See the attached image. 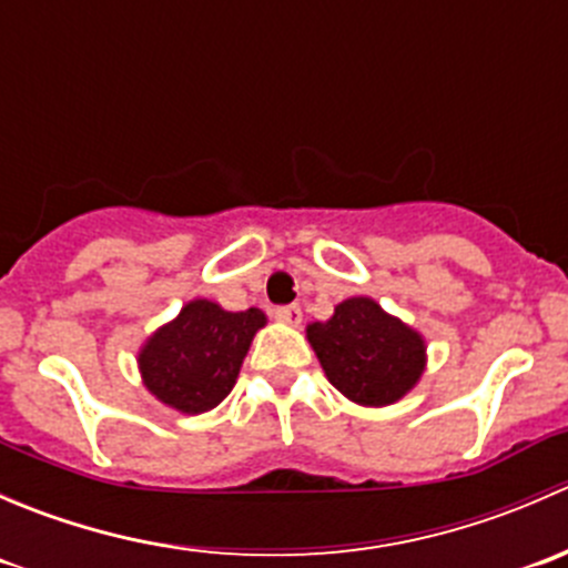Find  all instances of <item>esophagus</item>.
Wrapping results in <instances>:
<instances>
[{"label":"esophagus","instance_id":"34e87169","mask_svg":"<svg viewBox=\"0 0 568 568\" xmlns=\"http://www.w3.org/2000/svg\"><path fill=\"white\" fill-rule=\"evenodd\" d=\"M273 314H276V320H282V323H286V325H301V320H303V312H301V306H297V303H290V306H278Z\"/></svg>","mask_w":568,"mask_h":568}]
</instances>
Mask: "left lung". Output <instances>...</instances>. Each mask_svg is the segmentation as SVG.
<instances>
[{
  "mask_svg": "<svg viewBox=\"0 0 568 568\" xmlns=\"http://www.w3.org/2000/svg\"><path fill=\"white\" fill-rule=\"evenodd\" d=\"M308 342L331 384L362 406H389L419 381L423 336L369 297H351L328 323H312Z\"/></svg>",
  "mask_w": 568,
  "mask_h": 568,
  "instance_id": "8db88e82",
  "label": "left lung"
}]
</instances>
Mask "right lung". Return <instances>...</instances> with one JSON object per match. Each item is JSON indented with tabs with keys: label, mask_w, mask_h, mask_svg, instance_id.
I'll return each mask as SVG.
<instances>
[{
	"label": "right lung",
	"mask_w": 568,
	"mask_h": 568,
	"mask_svg": "<svg viewBox=\"0 0 568 568\" xmlns=\"http://www.w3.org/2000/svg\"><path fill=\"white\" fill-rule=\"evenodd\" d=\"M262 325L260 308L226 312L212 301L187 303L140 351L145 389L184 414L210 412L232 392Z\"/></svg>",
	"instance_id": "add662e5"
}]
</instances>
